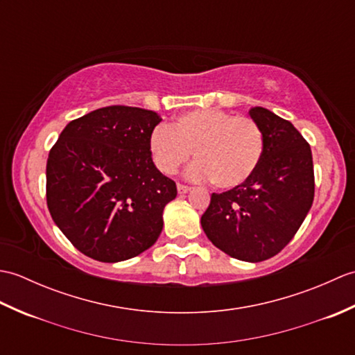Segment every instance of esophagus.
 <instances>
[{
	"label": "esophagus",
	"mask_w": 355,
	"mask_h": 355,
	"mask_svg": "<svg viewBox=\"0 0 355 355\" xmlns=\"http://www.w3.org/2000/svg\"><path fill=\"white\" fill-rule=\"evenodd\" d=\"M177 189H178V193H186V192L191 191V186H186V184L178 183L177 184Z\"/></svg>",
	"instance_id": "34e87169"
}]
</instances>
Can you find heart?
Returning a JSON list of instances; mask_svg holds the SVG:
<instances>
[{"label": "heart", "mask_w": 355, "mask_h": 355, "mask_svg": "<svg viewBox=\"0 0 355 355\" xmlns=\"http://www.w3.org/2000/svg\"><path fill=\"white\" fill-rule=\"evenodd\" d=\"M263 134L252 117L200 108L183 112L171 128H154L149 149L154 164L173 175L191 160L187 175L197 182L210 180L218 189H235L259 168L263 157Z\"/></svg>", "instance_id": "obj_1"}]
</instances>
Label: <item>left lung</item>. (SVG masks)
Here are the masks:
<instances>
[{"instance_id": "8db88e82", "label": "left lung", "mask_w": 355, "mask_h": 355, "mask_svg": "<svg viewBox=\"0 0 355 355\" xmlns=\"http://www.w3.org/2000/svg\"><path fill=\"white\" fill-rule=\"evenodd\" d=\"M248 114L263 134L259 168L235 189L212 193L201 216L215 247L239 261L273 258L302 225L314 200L311 148L288 120L262 107Z\"/></svg>"}]
</instances>
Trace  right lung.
<instances>
[{
  "instance_id": "right-lung-1",
  "label": "right lung",
  "mask_w": 355,
  "mask_h": 355,
  "mask_svg": "<svg viewBox=\"0 0 355 355\" xmlns=\"http://www.w3.org/2000/svg\"><path fill=\"white\" fill-rule=\"evenodd\" d=\"M154 111L111 105L64 128L47 160V206L70 243L101 262L131 259L163 229L177 184L155 168Z\"/></svg>"
}]
</instances>
